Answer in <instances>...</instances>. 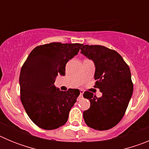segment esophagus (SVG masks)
Segmentation results:
<instances>
[{"mask_svg":"<svg viewBox=\"0 0 149 149\" xmlns=\"http://www.w3.org/2000/svg\"><path fill=\"white\" fill-rule=\"evenodd\" d=\"M83 94H84V91L80 90V97H82Z\"/></svg>","mask_w":149,"mask_h":149,"instance_id":"1","label":"esophagus"}]
</instances>
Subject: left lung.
I'll use <instances>...</instances> for the list:
<instances>
[{"label": "left lung", "mask_w": 149, "mask_h": 149, "mask_svg": "<svg viewBox=\"0 0 149 149\" xmlns=\"http://www.w3.org/2000/svg\"><path fill=\"white\" fill-rule=\"evenodd\" d=\"M81 53L95 66V87L102 93L101 98L86 91L84 98L90 107L84 112V119L91 128L106 131L119 123L125 115L133 94L131 71L119 53L101 45H82Z\"/></svg>", "instance_id": "8db88e82"}]
</instances>
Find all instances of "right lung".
I'll use <instances>...</instances> for the list:
<instances>
[{
  "label": "right lung",
  "mask_w": 149,
  "mask_h": 149,
  "mask_svg": "<svg viewBox=\"0 0 149 149\" xmlns=\"http://www.w3.org/2000/svg\"><path fill=\"white\" fill-rule=\"evenodd\" d=\"M82 44L52 42L36 47L27 56L19 77L21 101L34 124L53 130L66 123L80 95L77 89L60 91L54 86L58 74H65L67 62L77 54Z\"/></svg>",
  "instance_id": "1"
}]
</instances>
